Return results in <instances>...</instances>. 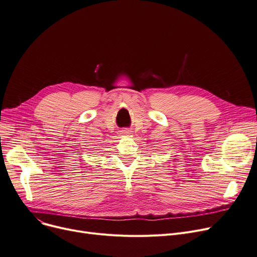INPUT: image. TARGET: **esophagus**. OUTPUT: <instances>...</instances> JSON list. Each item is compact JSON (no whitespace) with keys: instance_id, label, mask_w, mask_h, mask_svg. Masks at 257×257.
Returning <instances> with one entry per match:
<instances>
[{"instance_id":"34e87169","label":"esophagus","mask_w":257,"mask_h":257,"mask_svg":"<svg viewBox=\"0 0 257 257\" xmlns=\"http://www.w3.org/2000/svg\"><path fill=\"white\" fill-rule=\"evenodd\" d=\"M124 133H125V134H131V132H130L129 130H126V131H124Z\"/></svg>"}]
</instances>
